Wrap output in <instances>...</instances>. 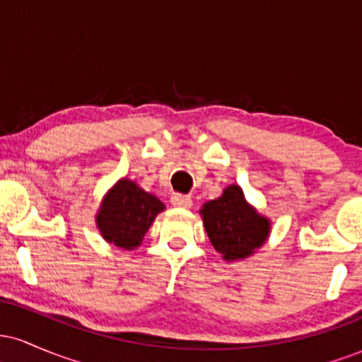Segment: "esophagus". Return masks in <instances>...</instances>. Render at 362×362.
<instances>
[{
	"label": "esophagus",
	"mask_w": 362,
	"mask_h": 362,
	"mask_svg": "<svg viewBox=\"0 0 362 362\" xmlns=\"http://www.w3.org/2000/svg\"><path fill=\"white\" fill-rule=\"evenodd\" d=\"M172 204L177 207H190L192 206V199L189 195H182V194H173L172 195Z\"/></svg>",
	"instance_id": "1"
}]
</instances>
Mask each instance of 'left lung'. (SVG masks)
<instances>
[{
    "label": "left lung",
    "instance_id": "left-lung-1",
    "mask_svg": "<svg viewBox=\"0 0 362 362\" xmlns=\"http://www.w3.org/2000/svg\"><path fill=\"white\" fill-rule=\"evenodd\" d=\"M206 233L226 260L245 259L265 242L271 223L245 201L242 189L230 185L221 197L201 209Z\"/></svg>",
    "mask_w": 362,
    "mask_h": 362
}]
</instances>
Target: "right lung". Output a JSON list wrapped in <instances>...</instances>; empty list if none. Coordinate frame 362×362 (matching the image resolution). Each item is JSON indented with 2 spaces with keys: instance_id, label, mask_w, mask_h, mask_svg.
I'll return each mask as SVG.
<instances>
[{
  "instance_id": "1",
  "label": "right lung",
  "mask_w": 362,
  "mask_h": 362,
  "mask_svg": "<svg viewBox=\"0 0 362 362\" xmlns=\"http://www.w3.org/2000/svg\"><path fill=\"white\" fill-rule=\"evenodd\" d=\"M163 209L160 199L122 178L103 199L97 224L107 242L132 250L143 242L148 228Z\"/></svg>"
}]
</instances>
